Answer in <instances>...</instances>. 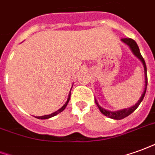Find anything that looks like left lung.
<instances>
[{
    "label": "left lung",
    "mask_w": 155,
    "mask_h": 155,
    "mask_svg": "<svg viewBox=\"0 0 155 155\" xmlns=\"http://www.w3.org/2000/svg\"><path fill=\"white\" fill-rule=\"evenodd\" d=\"M121 42H124L125 44H127L129 48H130V51H132V53L135 56H136L139 60L143 64V66H144V71H145V89H144V92L142 94L141 97L140 98V99L138 100V102L136 103L135 105H133L132 107H127V108H123V109L117 110V111H109V110L104 109V107L98 104V101L95 98V104H97L98 109L100 110V112L104 116H106L107 117L112 119H115V120H121V119H123L125 117H127V116H129L130 114L135 111V110L139 107V105L140 104V103L143 100V98L145 97V92H146V89H147V69H146V65H145V60L144 58L142 57L141 54H140V49H139V47L137 45V43L135 42V40L131 39V38H122L121 39Z\"/></svg>",
    "instance_id": "obj_1"
}]
</instances>
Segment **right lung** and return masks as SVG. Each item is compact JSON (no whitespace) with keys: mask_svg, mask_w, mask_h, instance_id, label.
<instances>
[{"mask_svg":"<svg viewBox=\"0 0 155 155\" xmlns=\"http://www.w3.org/2000/svg\"><path fill=\"white\" fill-rule=\"evenodd\" d=\"M72 86H73V85H72ZM70 98H71V93L69 94L68 98H67V101H66V103H65V104H64V105H63V106L61 107L60 109H58V110H57V111H56L55 113H51V114H49V115H44V116H41V117H37V118L42 119V120H43V119H48V118H51V117H54V116L57 115L58 113H61L63 110L66 108V106H67V104H68L69 101H70Z\"/></svg>","mask_w":155,"mask_h":155,"instance_id":"add662e5","label":"right lung"}]
</instances>
